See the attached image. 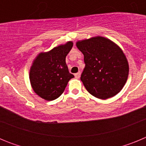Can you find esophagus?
Returning <instances> with one entry per match:
<instances>
[{
    "label": "esophagus",
    "mask_w": 146,
    "mask_h": 146,
    "mask_svg": "<svg viewBox=\"0 0 146 146\" xmlns=\"http://www.w3.org/2000/svg\"><path fill=\"white\" fill-rule=\"evenodd\" d=\"M80 74H81V72H77V73H76L75 74H74V77L77 78V79H79L80 77Z\"/></svg>",
    "instance_id": "34e87169"
}]
</instances>
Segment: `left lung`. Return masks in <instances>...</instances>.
Listing matches in <instances>:
<instances>
[{
	"label": "left lung",
	"instance_id": "1",
	"mask_svg": "<svg viewBox=\"0 0 146 146\" xmlns=\"http://www.w3.org/2000/svg\"><path fill=\"white\" fill-rule=\"evenodd\" d=\"M86 66L80 80L91 95L101 99L113 97L121 91L129 75V64L122 50L102 36L78 41Z\"/></svg>",
	"mask_w": 146,
	"mask_h": 146
}]
</instances>
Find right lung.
Segmentation results:
<instances>
[{
	"mask_svg": "<svg viewBox=\"0 0 146 146\" xmlns=\"http://www.w3.org/2000/svg\"><path fill=\"white\" fill-rule=\"evenodd\" d=\"M73 43L54 47L49 52H40L33 61L29 78L34 92L47 101L56 99L64 93L69 80L74 75L69 73L66 57Z\"/></svg>",
	"mask_w": 146,
	"mask_h": 146,
	"instance_id": "obj_1",
	"label": "right lung"
}]
</instances>
